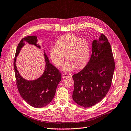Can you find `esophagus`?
I'll list each match as a JSON object with an SVG mask.
<instances>
[{"label": "esophagus", "mask_w": 131, "mask_h": 131, "mask_svg": "<svg viewBox=\"0 0 131 131\" xmlns=\"http://www.w3.org/2000/svg\"><path fill=\"white\" fill-rule=\"evenodd\" d=\"M69 77V74H66V73H64V74H62V77L64 78H67V77Z\"/></svg>", "instance_id": "obj_1"}]
</instances>
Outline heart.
Segmentation results:
<instances>
[{"mask_svg":"<svg viewBox=\"0 0 131 131\" xmlns=\"http://www.w3.org/2000/svg\"><path fill=\"white\" fill-rule=\"evenodd\" d=\"M90 45L88 40L74 34L68 33L60 37L56 45L50 48V58L57 67L61 66L65 59L67 60L62 67L65 72H70L77 68L84 67L90 56Z\"/></svg>","mask_w":131,"mask_h":131,"instance_id":"obj_1","label":"heart"}]
</instances>
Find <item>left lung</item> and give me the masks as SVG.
<instances>
[{"label":"left lung","instance_id":"1","mask_svg":"<svg viewBox=\"0 0 131 131\" xmlns=\"http://www.w3.org/2000/svg\"><path fill=\"white\" fill-rule=\"evenodd\" d=\"M115 63L107 38L101 34L92 42V53L88 64L74 74L72 98L84 107H90L102 100L112 84Z\"/></svg>","mask_w":131,"mask_h":131}]
</instances>
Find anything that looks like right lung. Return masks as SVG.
Returning a JSON list of instances; mask_svg holds the SVG:
<instances>
[{
	"label": "right lung",
	"instance_id": "1",
	"mask_svg": "<svg viewBox=\"0 0 131 131\" xmlns=\"http://www.w3.org/2000/svg\"><path fill=\"white\" fill-rule=\"evenodd\" d=\"M37 42V37L35 36L23 38L17 46L13 65L17 88L21 96L32 107L41 108L50 104L54 98L57 86L61 79V73L50 62L45 52L43 57L46 62L45 69L41 76L36 80H27L23 78L19 74L16 66L17 57L25 42L40 49Z\"/></svg>",
	"mask_w": 131,
	"mask_h": 131
}]
</instances>
